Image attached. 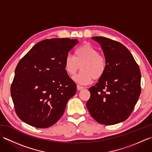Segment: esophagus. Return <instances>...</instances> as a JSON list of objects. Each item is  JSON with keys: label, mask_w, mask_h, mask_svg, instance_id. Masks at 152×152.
Here are the masks:
<instances>
[{"label": "esophagus", "mask_w": 152, "mask_h": 152, "mask_svg": "<svg viewBox=\"0 0 152 152\" xmlns=\"http://www.w3.org/2000/svg\"><path fill=\"white\" fill-rule=\"evenodd\" d=\"M84 89V88H83V87H82V86H79V85H77V89L78 90H82V89Z\"/></svg>", "instance_id": "1"}]
</instances>
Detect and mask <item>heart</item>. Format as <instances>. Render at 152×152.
Returning a JSON list of instances; mask_svg holds the SVG:
<instances>
[{
  "mask_svg": "<svg viewBox=\"0 0 152 152\" xmlns=\"http://www.w3.org/2000/svg\"><path fill=\"white\" fill-rule=\"evenodd\" d=\"M74 55V57L70 55L66 56L64 66L68 75L72 76L81 66V72L74 77V80L80 84H89L93 78L98 80L104 74L106 68L105 57L91 45L85 44L79 46Z\"/></svg>",
  "mask_w": 152,
  "mask_h": 152,
  "instance_id": "1",
  "label": "heart"
}]
</instances>
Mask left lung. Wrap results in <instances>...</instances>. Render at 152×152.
<instances>
[{"label":"left lung","instance_id":"left-lung-1","mask_svg":"<svg viewBox=\"0 0 152 152\" xmlns=\"http://www.w3.org/2000/svg\"><path fill=\"white\" fill-rule=\"evenodd\" d=\"M106 60L104 74L89 91L87 108L93 118L111 125L126 120L136 105L141 92L140 68L129 50L108 38L94 37Z\"/></svg>","mask_w":152,"mask_h":152}]
</instances>
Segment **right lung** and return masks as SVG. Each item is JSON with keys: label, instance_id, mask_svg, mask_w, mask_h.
Masks as SVG:
<instances>
[{"label": "right lung", "instance_id": "add662e5", "mask_svg": "<svg viewBox=\"0 0 152 152\" xmlns=\"http://www.w3.org/2000/svg\"><path fill=\"white\" fill-rule=\"evenodd\" d=\"M77 39L51 38L35 44L15 68L10 92L23 121L47 128L63 115L76 85L64 70V61Z\"/></svg>", "mask_w": 152, "mask_h": 152}]
</instances>
